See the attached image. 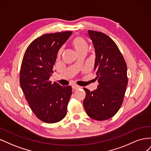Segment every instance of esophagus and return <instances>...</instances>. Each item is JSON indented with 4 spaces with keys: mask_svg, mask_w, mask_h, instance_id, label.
<instances>
[{
    "mask_svg": "<svg viewBox=\"0 0 151 151\" xmlns=\"http://www.w3.org/2000/svg\"><path fill=\"white\" fill-rule=\"evenodd\" d=\"M72 88L74 89H75V90H77V89H81V88H81V87L79 86H77V85H73V86H72Z\"/></svg>",
    "mask_w": 151,
    "mask_h": 151,
    "instance_id": "34e87169",
    "label": "esophagus"
}]
</instances>
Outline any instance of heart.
Masks as SVG:
<instances>
[{
  "label": "heart",
  "instance_id": "heart-1",
  "mask_svg": "<svg viewBox=\"0 0 151 151\" xmlns=\"http://www.w3.org/2000/svg\"><path fill=\"white\" fill-rule=\"evenodd\" d=\"M71 45L78 55L86 53L88 51L89 45L87 41L81 36H76L71 41ZM63 53V48L60 49L58 53V57H60Z\"/></svg>",
  "mask_w": 151,
  "mask_h": 151
}]
</instances>
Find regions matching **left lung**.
Here are the masks:
<instances>
[{
  "label": "left lung",
  "instance_id": "left-lung-1",
  "mask_svg": "<svg viewBox=\"0 0 151 151\" xmlns=\"http://www.w3.org/2000/svg\"><path fill=\"white\" fill-rule=\"evenodd\" d=\"M96 54L94 70L99 85L90 91L84 88L83 104L88 115L102 121L113 117L119 110L128 84L127 67L120 50L111 38L101 32L88 31Z\"/></svg>",
  "mask_w": 151,
  "mask_h": 151
}]
</instances>
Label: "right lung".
I'll list each match as a JSON object with an SVG mask.
<instances>
[{
	"instance_id": "obj_1",
	"label": "right lung",
	"mask_w": 151,
	"mask_h": 151,
	"mask_svg": "<svg viewBox=\"0 0 151 151\" xmlns=\"http://www.w3.org/2000/svg\"><path fill=\"white\" fill-rule=\"evenodd\" d=\"M71 34L65 31L42 35L31 42L22 59L21 89L31 110L45 123L60 122L67 114L72 88L52 84L49 79L59 50Z\"/></svg>"
}]
</instances>
